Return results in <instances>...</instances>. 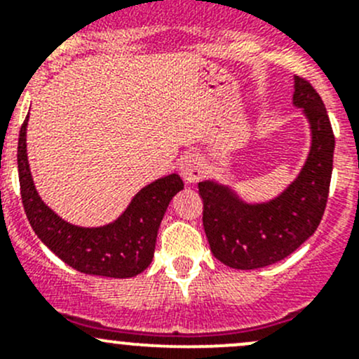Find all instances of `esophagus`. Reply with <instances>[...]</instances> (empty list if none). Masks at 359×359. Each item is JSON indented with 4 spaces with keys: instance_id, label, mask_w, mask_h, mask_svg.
I'll list each match as a JSON object with an SVG mask.
<instances>
[{
    "instance_id": "obj_1",
    "label": "esophagus",
    "mask_w": 359,
    "mask_h": 359,
    "mask_svg": "<svg viewBox=\"0 0 359 359\" xmlns=\"http://www.w3.org/2000/svg\"><path fill=\"white\" fill-rule=\"evenodd\" d=\"M180 175L187 184H194L201 179L203 172H205V165L203 159L198 154H187L180 161Z\"/></svg>"
}]
</instances>
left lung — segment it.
Wrapping results in <instances>:
<instances>
[{"instance_id":"obj_1","label":"left lung","mask_w":359,"mask_h":359,"mask_svg":"<svg viewBox=\"0 0 359 359\" xmlns=\"http://www.w3.org/2000/svg\"><path fill=\"white\" fill-rule=\"evenodd\" d=\"M293 107L302 111L311 146L295 179L266 201H247L229 184H198L203 227L213 257L233 269H260L295 252L318 229L330 189L335 137L327 109L306 79L293 76Z\"/></svg>"}]
</instances>
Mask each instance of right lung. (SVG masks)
<instances>
[{
  "mask_svg": "<svg viewBox=\"0 0 359 359\" xmlns=\"http://www.w3.org/2000/svg\"><path fill=\"white\" fill-rule=\"evenodd\" d=\"M27 121L29 114L20 128L17 165L25 215L39 240L79 273L133 278L146 271L154 257L166 208L184 189L179 173H170L142 187L112 222L97 227L76 226L57 215L38 194L27 159Z\"/></svg>",
  "mask_w": 359,
  "mask_h": 359,
  "instance_id": "1",
  "label": "right lung"
}]
</instances>
